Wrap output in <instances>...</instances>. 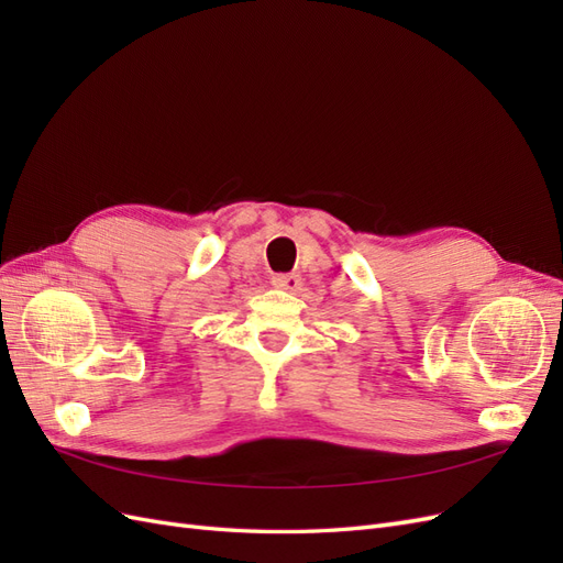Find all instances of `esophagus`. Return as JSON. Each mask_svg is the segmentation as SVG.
<instances>
[{"label": "esophagus", "instance_id": "34e87169", "mask_svg": "<svg viewBox=\"0 0 563 563\" xmlns=\"http://www.w3.org/2000/svg\"><path fill=\"white\" fill-rule=\"evenodd\" d=\"M272 286L279 288V291H286V294H296V291H300L302 279H300V275H296V272H291V275H275L272 277Z\"/></svg>", "mask_w": 563, "mask_h": 563}]
</instances>
